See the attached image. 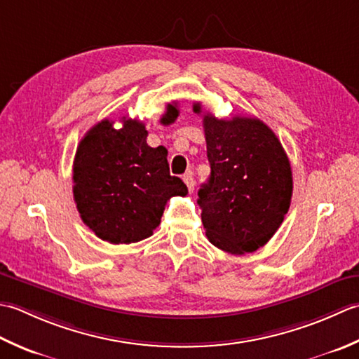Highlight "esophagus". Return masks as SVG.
I'll return each instance as SVG.
<instances>
[{
    "mask_svg": "<svg viewBox=\"0 0 359 359\" xmlns=\"http://www.w3.org/2000/svg\"><path fill=\"white\" fill-rule=\"evenodd\" d=\"M182 181L186 182V186L189 189V192H194L195 189V180H194V175L192 173H186L184 177H182Z\"/></svg>",
    "mask_w": 359,
    "mask_h": 359,
    "instance_id": "obj_1",
    "label": "esophagus"
}]
</instances>
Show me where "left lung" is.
Masks as SVG:
<instances>
[{"label": "left lung", "instance_id": "8db88e82", "mask_svg": "<svg viewBox=\"0 0 359 359\" xmlns=\"http://www.w3.org/2000/svg\"><path fill=\"white\" fill-rule=\"evenodd\" d=\"M201 114V104H194ZM210 177L198 190L206 237L241 255L266 245L283 222L292 195L287 153L274 131L255 118L203 116Z\"/></svg>", "mask_w": 359, "mask_h": 359}]
</instances>
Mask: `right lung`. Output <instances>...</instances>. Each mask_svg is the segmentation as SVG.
Wrapping results in <instances>:
<instances>
[{
    "label": "right lung",
    "instance_id": "1",
    "mask_svg": "<svg viewBox=\"0 0 359 359\" xmlns=\"http://www.w3.org/2000/svg\"><path fill=\"white\" fill-rule=\"evenodd\" d=\"M178 104L165 107L161 118L169 126L178 118ZM141 121L122 118V127L104 119L86 131L72 165V194L83 223L113 245L150 237L172 196H186L187 187L172 177L167 150L147 144Z\"/></svg>",
    "mask_w": 359,
    "mask_h": 359
}]
</instances>
